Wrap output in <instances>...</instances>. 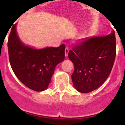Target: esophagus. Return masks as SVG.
Segmentation results:
<instances>
[{"instance_id": "obj_1", "label": "esophagus", "mask_w": 125, "mask_h": 125, "mask_svg": "<svg viewBox=\"0 0 125 125\" xmlns=\"http://www.w3.org/2000/svg\"><path fill=\"white\" fill-rule=\"evenodd\" d=\"M68 52H69V49H68V47H66V49H65V56H68Z\"/></svg>"}]
</instances>
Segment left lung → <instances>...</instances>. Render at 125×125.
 <instances>
[{"mask_svg":"<svg viewBox=\"0 0 125 125\" xmlns=\"http://www.w3.org/2000/svg\"><path fill=\"white\" fill-rule=\"evenodd\" d=\"M74 66L71 75L78 91L88 93L98 89L110 75L116 57L114 31L106 36L86 39L68 53Z\"/></svg>","mask_w":125,"mask_h":125,"instance_id":"8db88e82","label":"left lung"}]
</instances>
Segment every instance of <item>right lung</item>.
Instances as JSON below:
<instances>
[{
	"label": "right lung",
	"instance_id": "obj_1",
	"mask_svg": "<svg viewBox=\"0 0 125 125\" xmlns=\"http://www.w3.org/2000/svg\"><path fill=\"white\" fill-rule=\"evenodd\" d=\"M10 64L14 74L25 86L36 91L46 89L57 64L63 61L65 45L36 49L25 46L13 25L8 39Z\"/></svg>",
	"mask_w": 125,
	"mask_h": 125
}]
</instances>
